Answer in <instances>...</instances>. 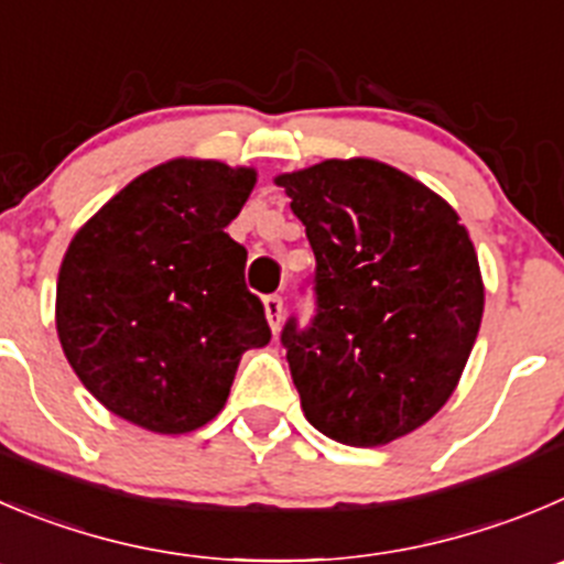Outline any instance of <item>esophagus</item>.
Masks as SVG:
<instances>
[{
    "label": "esophagus",
    "mask_w": 564,
    "mask_h": 564,
    "mask_svg": "<svg viewBox=\"0 0 564 564\" xmlns=\"http://www.w3.org/2000/svg\"><path fill=\"white\" fill-rule=\"evenodd\" d=\"M265 318L268 324H271V332L273 335H279V329H282V299L279 296H265Z\"/></svg>",
    "instance_id": "1"
}]
</instances>
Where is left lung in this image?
Segmentation results:
<instances>
[{
	"mask_svg": "<svg viewBox=\"0 0 564 564\" xmlns=\"http://www.w3.org/2000/svg\"><path fill=\"white\" fill-rule=\"evenodd\" d=\"M273 182L315 254L318 315L282 332L304 417L343 446H388L443 410L474 351V240L446 198L379 160H324Z\"/></svg>",
	"mask_w": 564,
	"mask_h": 564,
	"instance_id": "obj_1",
	"label": "left lung"
}]
</instances>
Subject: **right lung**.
<instances>
[{
  "label": "right lung",
  "mask_w": 564,
  "mask_h": 564,
  "mask_svg": "<svg viewBox=\"0 0 564 564\" xmlns=\"http://www.w3.org/2000/svg\"><path fill=\"white\" fill-rule=\"evenodd\" d=\"M257 171L174 158L88 218L57 273L55 326L79 382L112 415L185 434L227 404L240 357L271 340L224 229Z\"/></svg>",
  "instance_id": "1"
}]
</instances>
